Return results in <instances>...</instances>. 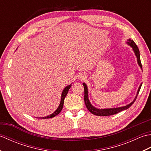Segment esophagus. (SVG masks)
<instances>
[{
    "mask_svg": "<svg viewBox=\"0 0 151 151\" xmlns=\"http://www.w3.org/2000/svg\"><path fill=\"white\" fill-rule=\"evenodd\" d=\"M85 78H86V75H84V74H82V75H79L80 80H84Z\"/></svg>",
    "mask_w": 151,
    "mask_h": 151,
    "instance_id": "34e87169",
    "label": "esophagus"
}]
</instances>
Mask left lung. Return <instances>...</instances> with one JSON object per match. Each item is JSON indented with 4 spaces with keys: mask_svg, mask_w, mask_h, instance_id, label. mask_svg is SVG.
<instances>
[{
    "mask_svg": "<svg viewBox=\"0 0 151 151\" xmlns=\"http://www.w3.org/2000/svg\"><path fill=\"white\" fill-rule=\"evenodd\" d=\"M127 45L132 47V49L134 51V54L136 56L137 58V63H138V65L140 67V68L142 70V63H141V60H140V54H139V50L138 47H137L136 43H134V41L130 39H128L127 41ZM142 83L139 86V88L137 91V93L135 98H134V100L130 102V104H127L126 106H121V107H117V108H104V109H99L95 108L91 104L89 100V97H88V86L86 85V83H83V86H84V102H85V104L86 106V108H88V110L91 112V114H94L95 115H98V116H108V115H114L116 114L119 112H120L123 110H125L130 108L131 106H132L134 102H135L136 99L137 98V96L138 95L139 90L141 89V87H142Z\"/></svg>",
    "mask_w": 151,
    "mask_h": 151,
    "instance_id": "left-lung-1",
    "label": "left lung"
}]
</instances>
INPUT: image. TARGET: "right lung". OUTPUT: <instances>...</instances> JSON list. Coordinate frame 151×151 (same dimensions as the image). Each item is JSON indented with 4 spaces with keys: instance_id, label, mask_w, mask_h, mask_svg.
<instances>
[{
    "instance_id": "add662e5",
    "label": "right lung",
    "mask_w": 151,
    "mask_h": 151,
    "mask_svg": "<svg viewBox=\"0 0 151 151\" xmlns=\"http://www.w3.org/2000/svg\"><path fill=\"white\" fill-rule=\"evenodd\" d=\"M71 87V84H69V86H67L66 87L63 89V90L62 93V95H61V100H60V103L58 106V107L56 109V110L54 111L52 114H51L49 115H47L46 117H36L38 119H49V118H52L55 117L56 115H57L58 114H59L60 113V111L62 110V108L63 106V102H64V99H65L66 95L67 94V93H68L69 89H70V88Z\"/></svg>"
}]
</instances>
